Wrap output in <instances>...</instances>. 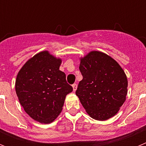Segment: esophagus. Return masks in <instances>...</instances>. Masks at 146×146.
I'll return each mask as SVG.
<instances>
[{"label":"esophagus","instance_id":"esophagus-1","mask_svg":"<svg viewBox=\"0 0 146 146\" xmlns=\"http://www.w3.org/2000/svg\"><path fill=\"white\" fill-rule=\"evenodd\" d=\"M72 88H73V91H76L77 88V85L76 84V83H74V84L72 85Z\"/></svg>","mask_w":146,"mask_h":146}]
</instances>
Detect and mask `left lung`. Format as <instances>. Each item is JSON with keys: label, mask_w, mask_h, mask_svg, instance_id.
Wrapping results in <instances>:
<instances>
[{"label": "left lung", "mask_w": 146, "mask_h": 146, "mask_svg": "<svg viewBox=\"0 0 146 146\" xmlns=\"http://www.w3.org/2000/svg\"><path fill=\"white\" fill-rule=\"evenodd\" d=\"M82 75L76 95L88 114L104 121L114 116L126 100L128 81L119 64L109 55L92 51L80 59Z\"/></svg>", "instance_id": "obj_1"}]
</instances>
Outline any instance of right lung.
<instances>
[{
  "instance_id": "obj_1",
  "label": "right lung",
  "mask_w": 146,
  "mask_h": 146,
  "mask_svg": "<svg viewBox=\"0 0 146 146\" xmlns=\"http://www.w3.org/2000/svg\"><path fill=\"white\" fill-rule=\"evenodd\" d=\"M61 60L43 51L22 67L15 89L24 110L35 121L50 123L58 116L66 96L73 91L66 74L59 70Z\"/></svg>"
}]
</instances>
